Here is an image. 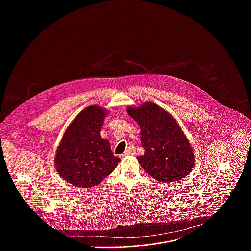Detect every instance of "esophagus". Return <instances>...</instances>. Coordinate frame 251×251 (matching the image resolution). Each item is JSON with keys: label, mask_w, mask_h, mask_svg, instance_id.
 <instances>
[{"label": "esophagus", "mask_w": 251, "mask_h": 251, "mask_svg": "<svg viewBox=\"0 0 251 251\" xmlns=\"http://www.w3.org/2000/svg\"><path fill=\"white\" fill-rule=\"evenodd\" d=\"M136 153V149L135 147H129L124 153H123V156H127V155H134Z\"/></svg>", "instance_id": "esophagus-1"}]
</instances>
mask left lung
Segmentation results:
<instances>
[{
    "instance_id": "1",
    "label": "left lung",
    "mask_w": 251,
    "mask_h": 251,
    "mask_svg": "<svg viewBox=\"0 0 251 251\" xmlns=\"http://www.w3.org/2000/svg\"><path fill=\"white\" fill-rule=\"evenodd\" d=\"M127 113L139 124L145 150L138 162L153 178L172 184L190 174L195 155L190 141L176 120L153 102L128 107Z\"/></svg>"
}]
</instances>
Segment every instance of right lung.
I'll list each match as a JSON object with an SVG mask.
<instances>
[{
  "label": "right lung",
  "instance_id": "right-lung-1",
  "mask_svg": "<svg viewBox=\"0 0 251 251\" xmlns=\"http://www.w3.org/2000/svg\"><path fill=\"white\" fill-rule=\"evenodd\" d=\"M108 110L98 105L83 109L66 128L56 149L54 165L68 184L92 188L110 175L121 161L108 140L100 136Z\"/></svg>",
  "mask_w": 251,
  "mask_h": 251
}]
</instances>
